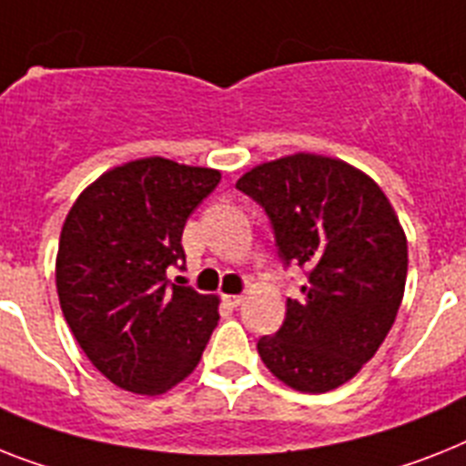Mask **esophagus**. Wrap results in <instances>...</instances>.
I'll return each instance as SVG.
<instances>
[{
    "label": "esophagus",
    "instance_id": "1",
    "mask_svg": "<svg viewBox=\"0 0 466 466\" xmlns=\"http://www.w3.org/2000/svg\"><path fill=\"white\" fill-rule=\"evenodd\" d=\"M224 302L228 307H240L242 305V295H224Z\"/></svg>",
    "mask_w": 466,
    "mask_h": 466
}]
</instances>
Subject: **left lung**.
Returning <instances> with one entry per match:
<instances>
[{
  "label": "left lung",
  "mask_w": 466,
  "mask_h": 466,
  "mask_svg": "<svg viewBox=\"0 0 466 466\" xmlns=\"http://www.w3.org/2000/svg\"><path fill=\"white\" fill-rule=\"evenodd\" d=\"M267 211L280 261L305 268L302 298L259 338L261 362L299 393L343 386L386 340L407 280V238L374 180L321 155L259 164L236 183Z\"/></svg>",
  "instance_id": "1"
}]
</instances>
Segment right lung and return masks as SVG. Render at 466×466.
I'll use <instances>...</instances> for the list:
<instances>
[{
	"instance_id": "add662e5",
	"label": "right lung",
	"mask_w": 466,
	"mask_h": 466,
	"mask_svg": "<svg viewBox=\"0 0 466 466\" xmlns=\"http://www.w3.org/2000/svg\"><path fill=\"white\" fill-rule=\"evenodd\" d=\"M214 168L147 157L80 192L56 255V293L71 333L111 383L167 393L192 374L218 324V298L167 271L183 268L192 211L218 186Z\"/></svg>"
}]
</instances>
